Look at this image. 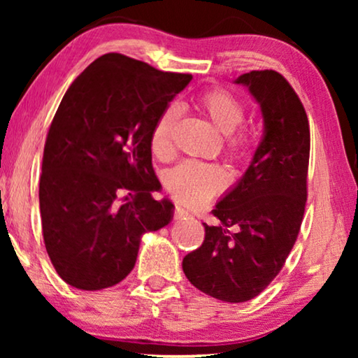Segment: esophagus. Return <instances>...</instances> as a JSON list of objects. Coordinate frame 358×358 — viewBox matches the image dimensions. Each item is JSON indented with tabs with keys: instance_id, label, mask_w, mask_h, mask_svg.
<instances>
[{
	"instance_id": "1",
	"label": "esophagus",
	"mask_w": 358,
	"mask_h": 358,
	"mask_svg": "<svg viewBox=\"0 0 358 358\" xmlns=\"http://www.w3.org/2000/svg\"><path fill=\"white\" fill-rule=\"evenodd\" d=\"M187 217H190V213L185 208H182V207H176L174 208V218L176 220H185Z\"/></svg>"
}]
</instances>
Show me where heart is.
<instances>
[{"instance_id":"b5f03b06","label":"heart","mask_w":358,"mask_h":358,"mask_svg":"<svg viewBox=\"0 0 358 358\" xmlns=\"http://www.w3.org/2000/svg\"><path fill=\"white\" fill-rule=\"evenodd\" d=\"M199 107L208 117L215 129L227 136V150L234 158L248 153L249 140L244 134L236 131L243 125L244 104L227 90H208L199 97ZM179 117V109L169 106L161 112L151 130L150 146L158 156H164L171 150V131ZM166 189L180 203L200 205L217 195L227 184L223 169L215 164L184 161L166 173Z\"/></svg>"}]
</instances>
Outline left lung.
Wrapping results in <instances>:
<instances>
[{
    "instance_id": "left-lung-1",
    "label": "left lung",
    "mask_w": 358,
    "mask_h": 358,
    "mask_svg": "<svg viewBox=\"0 0 358 358\" xmlns=\"http://www.w3.org/2000/svg\"><path fill=\"white\" fill-rule=\"evenodd\" d=\"M234 83L246 86L261 107L264 135L246 173L212 210L217 224L203 223L202 246L184 257L182 271L200 292L243 303L277 277L300 233L310 124L280 73H244Z\"/></svg>"
}]
</instances>
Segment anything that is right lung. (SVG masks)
<instances>
[{"instance_id":"right-lung-1","label":"right lung","mask_w":358,"mask_h":358,"mask_svg":"<svg viewBox=\"0 0 358 358\" xmlns=\"http://www.w3.org/2000/svg\"><path fill=\"white\" fill-rule=\"evenodd\" d=\"M192 75L106 53L68 87L48 130L38 184L42 233L58 275L112 287L135 267L141 236L173 220L151 164V130Z\"/></svg>"}]
</instances>
